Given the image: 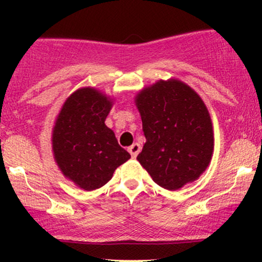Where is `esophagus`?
Wrapping results in <instances>:
<instances>
[{
	"instance_id": "1",
	"label": "esophagus",
	"mask_w": 262,
	"mask_h": 262,
	"mask_svg": "<svg viewBox=\"0 0 262 262\" xmlns=\"http://www.w3.org/2000/svg\"><path fill=\"white\" fill-rule=\"evenodd\" d=\"M140 149H141V146L139 145V144L134 143L133 145L129 146L128 151H129V154L132 155V158H137V155L140 152Z\"/></svg>"
}]
</instances>
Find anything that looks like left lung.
I'll list each match as a JSON object with an SVG mask.
<instances>
[{"instance_id": "left-lung-1", "label": "left lung", "mask_w": 262, "mask_h": 262, "mask_svg": "<svg viewBox=\"0 0 262 262\" xmlns=\"http://www.w3.org/2000/svg\"><path fill=\"white\" fill-rule=\"evenodd\" d=\"M145 144L138 161L161 187L181 188L208 166L213 129L203 101L177 80H160L138 93Z\"/></svg>"}]
</instances>
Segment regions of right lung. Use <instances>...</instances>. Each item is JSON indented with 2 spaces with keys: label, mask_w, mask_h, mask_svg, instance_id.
Wrapping results in <instances>:
<instances>
[{
  "label": "right lung",
  "mask_w": 262,
  "mask_h": 262,
  "mask_svg": "<svg viewBox=\"0 0 262 262\" xmlns=\"http://www.w3.org/2000/svg\"><path fill=\"white\" fill-rule=\"evenodd\" d=\"M112 102L97 90L74 92L53 130V151L62 173L86 191L100 188L130 158L104 124Z\"/></svg>",
  "instance_id": "right-lung-1"
}]
</instances>
